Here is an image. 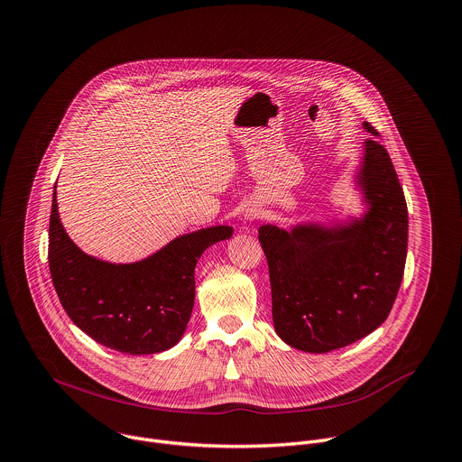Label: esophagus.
Segmentation results:
<instances>
[{"mask_svg": "<svg viewBox=\"0 0 462 462\" xmlns=\"http://www.w3.org/2000/svg\"><path fill=\"white\" fill-rule=\"evenodd\" d=\"M257 217H259V208H257L255 205H250V207L245 210V214H243L245 223H252V221H255Z\"/></svg>", "mask_w": 462, "mask_h": 462, "instance_id": "1", "label": "esophagus"}]
</instances>
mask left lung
Listing matches in <instances>:
<instances>
[{"label":"left lung","instance_id":"8db88e82","mask_svg":"<svg viewBox=\"0 0 462 462\" xmlns=\"http://www.w3.org/2000/svg\"><path fill=\"white\" fill-rule=\"evenodd\" d=\"M365 132L379 137L370 123ZM354 189L361 214L257 230L272 286L275 334L291 348L327 354L348 346L388 318L408 248V210L386 148L366 139Z\"/></svg>","mask_w":462,"mask_h":462}]
</instances>
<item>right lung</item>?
<instances>
[{
    "label": "right lung",
    "mask_w": 462,
    "mask_h": 462,
    "mask_svg": "<svg viewBox=\"0 0 462 462\" xmlns=\"http://www.w3.org/2000/svg\"><path fill=\"white\" fill-rule=\"evenodd\" d=\"M219 225L183 234L135 263H110L85 254L65 232L56 187L49 226V266L72 323L96 343L130 356L176 346L190 321L196 264L212 245L230 239Z\"/></svg>",
    "instance_id": "obj_1"
}]
</instances>
